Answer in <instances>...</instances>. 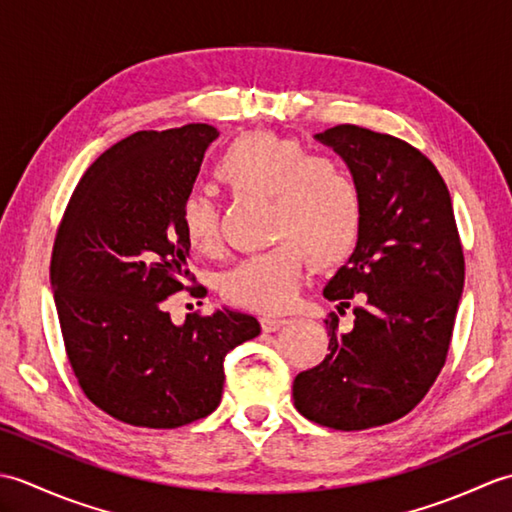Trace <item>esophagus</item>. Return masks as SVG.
Instances as JSON below:
<instances>
[{
  "mask_svg": "<svg viewBox=\"0 0 512 512\" xmlns=\"http://www.w3.org/2000/svg\"><path fill=\"white\" fill-rule=\"evenodd\" d=\"M288 321L284 319V317H264L262 319V328L266 330V332H277L279 328H284Z\"/></svg>",
  "mask_w": 512,
  "mask_h": 512,
  "instance_id": "esophagus-1",
  "label": "esophagus"
}]
</instances>
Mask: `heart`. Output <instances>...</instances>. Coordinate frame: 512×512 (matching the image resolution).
Listing matches in <instances>:
<instances>
[{"label": "heart", "instance_id": "heart-1", "mask_svg": "<svg viewBox=\"0 0 512 512\" xmlns=\"http://www.w3.org/2000/svg\"><path fill=\"white\" fill-rule=\"evenodd\" d=\"M215 178L235 195L268 198V233L277 242L246 255L222 277L228 303L255 312L286 310L297 295L303 266L343 264L363 228V193L336 162L301 140L275 132H246L226 145ZM184 237L198 253L220 244V215L204 193H189L180 206Z\"/></svg>", "mask_w": 512, "mask_h": 512}]
</instances>
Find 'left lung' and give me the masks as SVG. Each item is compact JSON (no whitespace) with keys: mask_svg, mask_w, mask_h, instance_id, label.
Returning a JSON list of instances; mask_svg holds the SVG:
<instances>
[{"mask_svg":"<svg viewBox=\"0 0 512 512\" xmlns=\"http://www.w3.org/2000/svg\"><path fill=\"white\" fill-rule=\"evenodd\" d=\"M317 140L363 193L356 250L323 295L354 306L350 332L328 314V356L292 385L308 420L339 431L389 424L418 405L449 354L464 288V253L447 184L405 140L336 125Z\"/></svg>","mask_w":512,"mask_h":512,"instance_id":"8db88e82","label":"left lung"}]
</instances>
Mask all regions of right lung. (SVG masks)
Listing matches in <instances>:
<instances>
[{
  "mask_svg": "<svg viewBox=\"0 0 512 512\" xmlns=\"http://www.w3.org/2000/svg\"><path fill=\"white\" fill-rule=\"evenodd\" d=\"M217 136L191 123L123 138L83 173L54 237L50 281L72 372L90 402L132 427L209 416L226 354L262 330L233 310L193 312L182 325L165 312L195 281L180 206Z\"/></svg>",
  "mask_w": 512,
  "mask_h": 512,
  "instance_id": "add662e5",
  "label": "right lung"
}]
</instances>
